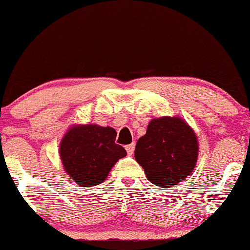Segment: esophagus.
<instances>
[{"label": "esophagus", "instance_id": "34e87169", "mask_svg": "<svg viewBox=\"0 0 250 250\" xmlns=\"http://www.w3.org/2000/svg\"><path fill=\"white\" fill-rule=\"evenodd\" d=\"M135 143H132V144H128V146H125V149H126V151H127V154L128 155H132L133 154V151H135Z\"/></svg>", "mask_w": 250, "mask_h": 250}]
</instances>
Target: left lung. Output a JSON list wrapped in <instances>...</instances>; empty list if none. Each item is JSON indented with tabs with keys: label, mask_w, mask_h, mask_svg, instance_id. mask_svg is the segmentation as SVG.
<instances>
[{
	"label": "left lung",
	"mask_w": 250,
	"mask_h": 250,
	"mask_svg": "<svg viewBox=\"0 0 250 250\" xmlns=\"http://www.w3.org/2000/svg\"><path fill=\"white\" fill-rule=\"evenodd\" d=\"M198 151L197 136L185 120L162 117L149 123L136 144L135 158L151 184L169 188L192 173Z\"/></svg>",
	"instance_id": "1"
}]
</instances>
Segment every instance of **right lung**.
Segmentation results:
<instances>
[{"label":"right lung","instance_id":"1","mask_svg":"<svg viewBox=\"0 0 250 250\" xmlns=\"http://www.w3.org/2000/svg\"><path fill=\"white\" fill-rule=\"evenodd\" d=\"M112 127L95 124L75 125L61 142L60 155L66 174L81 187H92L106 180L109 170L126 156V150L115 144Z\"/></svg>","mask_w":250,"mask_h":250}]
</instances>
